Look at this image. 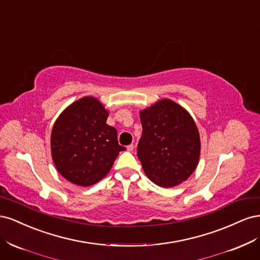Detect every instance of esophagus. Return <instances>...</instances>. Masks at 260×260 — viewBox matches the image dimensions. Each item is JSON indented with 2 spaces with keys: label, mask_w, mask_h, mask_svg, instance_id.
<instances>
[{
  "label": "esophagus",
  "mask_w": 260,
  "mask_h": 260,
  "mask_svg": "<svg viewBox=\"0 0 260 260\" xmlns=\"http://www.w3.org/2000/svg\"><path fill=\"white\" fill-rule=\"evenodd\" d=\"M133 149H135V145H133V144H130V145L127 146V151L128 152H133Z\"/></svg>",
  "instance_id": "esophagus-1"
}]
</instances>
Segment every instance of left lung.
I'll use <instances>...</instances> for the list:
<instances>
[{
  "instance_id": "obj_1",
  "label": "left lung",
  "mask_w": 260,
  "mask_h": 260,
  "mask_svg": "<svg viewBox=\"0 0 260 260\" xmlns=\"http://www.w3.org/2000/svg\"><path fill=\"white\" fill-rule=\"evenodd\" d=\"M142 137L138 157L147 178L161 187L182 183L196 169L201 155L199 129L176 102L162 99L140 112Z\"/></svg>"
}]
</instances>
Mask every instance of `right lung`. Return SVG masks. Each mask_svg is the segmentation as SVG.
<instances>
[{
	"instance_id": "right-lung-1",
	"label": "right lung",
	"mask_w": 260,
	"mask_h": 260,
	"mask_svg": "<svg viewBox=\"0 0 260 260\" xmlns=\"http://www.w3.org/2000/svg\"><path fill=\"white\" fill-rule=\"evenodd\" d=\"M108 112L93 96H84L66 107L51 135L52 158L69 182L90 186L106 177L120 151L117 130L106 123Z\"/></svg>"
}]
</instances>
